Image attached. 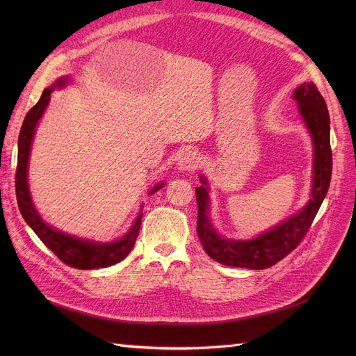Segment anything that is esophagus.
I'll return each instance as SVG.
<instances>
[{
  "label": "esophagus",
  "mask_w": 356,
  "mask_h": 356,
  "mask_svg": "<svg viewBox=\"0 0 356 356\" xmlns=\"http://www.w3.org/2000/svg\"><path fill=\"white\" fill-rule=\"evenodd\" d=\"M179 168L181 172H193L200 164V156L196 152H186L179 157Z\"/></svg>",
  "instance_id": "34e87169"
}]
</instances>
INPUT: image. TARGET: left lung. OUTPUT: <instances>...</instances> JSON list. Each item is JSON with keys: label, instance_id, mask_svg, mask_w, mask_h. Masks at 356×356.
Listing matches in <instances>:
<instances>
[{"label": "left lung", "instance_id": "left-lung-1", "mask_svg": "<svg viewBox=\"0 0 356 356\" xmlns=\"http://www.w3.org/2000/svg\"><path fill=\"white\" fill-rule=\"evenodd\" d=\"M298 111L310 131L314 144V176L310 202L300 211L268 232L251 241H231L219 236L207 215L208 186L196 188L197 200V236L207 254L220 264L264 270L287 257L300 244L321 204L327 193L332 177V148L329 136V112L323 97L313 82H307L294 90ZM204 184L207 180L200 177Z\"/></svg>", "mask_w": 356, "mask_h": 356}]
</instances>
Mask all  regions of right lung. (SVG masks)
I'll return each instance as SVG.
<instances>
[{
	"label": "right lung",
	"instance_id": "right-lung-1",
	"mask_svg": "<svg viewBox=\"0 0 356 356\" xmlns=\"http://www.w3.org/2000/svg\"><path fill=\"white\" fill-rule=\"evenodd\" d=\"M56 85H62V81H59ZM54 86L44 89L39 102L27 112L20 129V136H18V159L15 172V195L18 208H20L23 218L35 232V235L39 236L43 241V244L66 266L78 270H93L114 266L120 263L121 259H124L129 254V251L133 250L140 232L143 213L138 215L134 225L131 227L128 234H125L120 241L109 242V244H93V242L73 238L66 234H62L60 231L50 228L42 220L39 213L34 209V204L31 203L27 184V163L30 154V145L34 136L35 125L43 115V112L50 101V93ZM160 188H163V184L156 186L152 193H154Z\"/></svg>",
	"mask_w": 356,
	"mask_h": 356
}]
</instances>
